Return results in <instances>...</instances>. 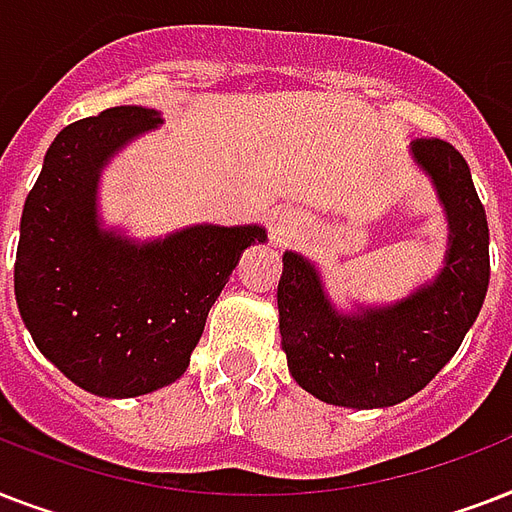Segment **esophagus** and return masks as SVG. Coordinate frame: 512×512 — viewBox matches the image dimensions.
<instances>
[{"instance_id": "esophagus-1", "label": "esophagus", "mask_w": 512, "mask_h": 512, "mask_svg": "<svg viewBox=\"0 0 512 512\" xmlns=\"http://www.w3.org/2000/svg\"><path fill=\"white\" fill-rule=\"evenodd\" d=\"M289 239H292V236H289L287 228H284V225H279V228H276V241H279V244H284V241H289Z\"/></svg>"}]
</instances>
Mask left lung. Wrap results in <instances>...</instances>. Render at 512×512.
<instances>
[{
  "mask_svg": "<svg viewBox=\"0 0 512 512\" xmlns=\"http://www.w3.org/2000/svg\"><path fill=\"white\" fill-rule=\"evenodd\" d=\"M412 154L449 217L444 271L393 308L337 313L319 273L295 252L279 281L281 348L300 388L353 409L393 406L422 390L457 353L489 289V223L468 162L452 143L420 138Z\"/></svg>",
  "mask_w": 512,
  "mask_h": 512,
  "instance_id": "8db88e82",
  "label": "left lung"
}]
</instances>
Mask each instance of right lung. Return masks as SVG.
<instances>
[{"label":"right lung","instance_id":"1","mask_svg":"<svg viewBox=\"0 0 512 512\" xmlns=\"http://www.w3.org/2000/svg\"><path fill=\"white\" fill-rule=\"evenodd\" d=\"M156 124L154 108L116 106L63 127L20 217V316L36 348L95 396L132 398L175 382L241 252L265 241L260 225H193L151 244L100 231L103 164Z\"/></svg>","mask_w":512,"mask_h":512}]
</instances>
